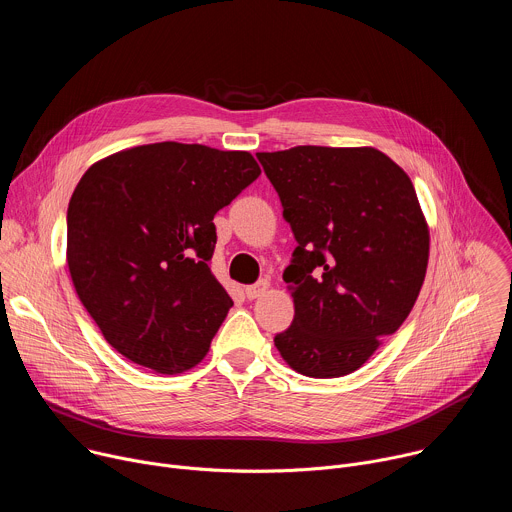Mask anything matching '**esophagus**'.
<instances>
[{
    "mask_svg": "<svg viewBox=\"0 0 512 512\" xmlns=\"http://www.w3.org/2000/svg\"><path fill=\"white\" fill-rule=\"evenodd\" d=\"M267 289H269V281H267V279H259L257 283L245 287V296H247L249 300H257V298H261V296L265 294Z\"/></svg>",
    "mask_w": 512,
    "mask_h": 512,
    "instance_id": "1",
    "label": "esophagus"
}]
</instances>
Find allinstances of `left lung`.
Here are the masks:
<instances>
[{
    "label": "left lung",
    "mask_w": 512,
    "mask_h": 512,
    "mask_svg": "<svg viewBox=\"0 0 512 512\" xmlns=\"http://www.w3.org/2000/svg\"><path fill=\"white\" fill-rule=\"evenodd\" d=\"M257 158L298 241L283 271L296 314L273 342L300 375H350L399 330L423 285L429 229L415 188L375 148Z\"/></svg>",
    "instance_id": "8db88e82"
}]
</instances>
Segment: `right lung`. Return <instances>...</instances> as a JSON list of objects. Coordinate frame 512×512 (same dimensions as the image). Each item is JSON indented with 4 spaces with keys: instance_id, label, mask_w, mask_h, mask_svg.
<instances>
[{
    "instance_id": "1",
    "label": "right lung",
    "mask_w": 512,
    "mask_h": 512,
    "mask_svg": "<svg viewBox=\"0 0 512 512\" xmlns=\"http://www.w3.org/2000/svg\"><path fill=\"white\" fill-rule=\"evenodd\" d=\"M261 174L249 152L162 141L95 162L66 212L72 285L105 340L145 369L206 356L233 300L212 275L214 214Z\"/></svg>"
}]
</instances>
